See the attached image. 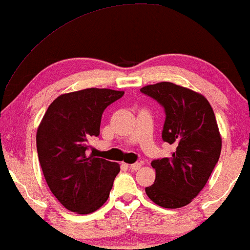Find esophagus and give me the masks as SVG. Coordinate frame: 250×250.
<instances>
[{"mask_svg": "<svg viewBox=\"0 0 250 250\" xmlns=\"http://www.w3.org/2000/svg\"><path fill=\"white\" fill-rule=\"evenodd\" d=\"M129 167L131 168V170H133V171H137V170H139L140 167H142V163H133V164H130Z\"/></svg>", "mask_w": 250, "mask_h": 250, "instance_id": "1", "label": "esophagus"}]
</instances>
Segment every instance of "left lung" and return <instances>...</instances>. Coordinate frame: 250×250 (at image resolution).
<instances>
[{"label": "left lung", "instance_id": "left-lung-1", "mask_svg": "<svg viewBox=\"0 0 250 250\" xmlns=\"http://www.w3.org/2000/svg\"><path fill=\"white\" fill-rule=\"evenodd\" d=\"M140 91L164 107L162 138L174 148L170 157L152 162L155 181L145 191L156 205L180 208L203 190L219 161L222 138L215 114L202 94L173 83H157Z\"/></svg>", "mask_w": 250, "mask_h": 250}]
</instances>
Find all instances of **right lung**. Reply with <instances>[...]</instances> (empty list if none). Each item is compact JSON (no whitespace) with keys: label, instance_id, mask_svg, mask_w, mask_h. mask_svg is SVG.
Masks as SVG:
<instances>
[{"label":"right lung","instance_id":"obj_1","mask_svg":"<svg viewBox=\"0 0 250 250\" xmlns=\"http://www.w3.org/2000/svg\"><path fill=\"white\" fill-rule=\"evenodd\" d=\"M125 91L86 88L60 95L36 133L38 160L48 188L66 209L89 214L106 202L120 165L88 154L102 114Z\"/></svg>","mask_w":250,"mask_h":250}]
</instances>
